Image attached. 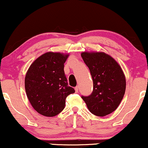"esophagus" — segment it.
Instances as JSON below:
<instances>
[{
  "label": "esophagus",
  "mask_w": 148,
  "mask_h": 148,
  "mask_svg": "<svg viewBox=\"0 0 148 148\" xmlns=\"http://www.w3.org/2000/svg\"><path fill=\"white\" fill-rule=\"evenodd\" d=\"M74 89H75L76 92H79V86H76V87H75V88H74Z\"/></svg>",
  "instance_id": "34e87169"
}]
</instances>
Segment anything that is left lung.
<instances>
[{"mask_svg":"<svg viewBox=\"0 0 148 148\" xmlns=\"http://www.w3.org/2000/svg\"><path fill=\"white\" fill-rule=\"evenodd\" d=\"M83 60L90 72L93 90L82 96L90 111L97 116H106L118 108L126 89V79L117 61L103 52H82Z\"/></svg>","mask_w":148,"mask_h":148,"instance_id":"1","label":"left lung"}]
</instances>
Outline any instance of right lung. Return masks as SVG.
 <instances>
[{"mask_svg": "<svg viewBox=\"0 0 148 148\" xmlns=\"http://www.w3.org/2000/svg\"><path fill=\"white\" fill-rule=\"evenodd\" d=\"M69 54L47 52L30 64L25 77V89L30 104L37 113L53 117L64 109L65 99L75 92L67 85L64 63Z\"/></svg>", "mask_w": 148, "mask_h": 148, "instance_id": "right-lung-1", "label": "right lung"}]
</instances>
